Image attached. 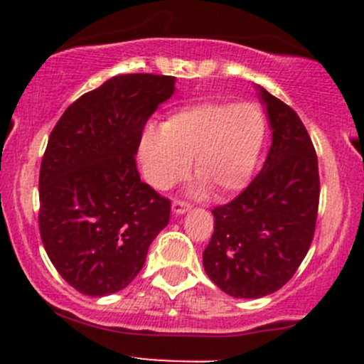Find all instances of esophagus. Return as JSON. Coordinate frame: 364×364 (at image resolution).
<instances>
[{"mask_svg": "<svg viewBox=\"0 0 364 364\" xmlns=\"http://www.w3.org/2000/svg\"><path fill=\"white\" fill-rule=\"evenodd\" d=\"M172 211H174V215H185L190 211V205L183 200H172Z\"/></svg>", "mask_w": 364, "mask_h": 364, "instance_id": "34e87169", "label": "esophagus"}]
</instances>
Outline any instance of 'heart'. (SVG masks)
Segmentation results:
<instances>
[{
    "mask_svg": "<svg viewBox=\"0 0 364 364\" xmlns=\"http://www.w3.org/2000/svg\"><path fill=\"white\" fill-rule=\"evenodd\" d=\"M266 116L252 102L205 100L172 111L161 127L149 124L139 141V160L146 179L167 190L190 171L200 179L192 193L213 188L230 196L250 181L266 141Z\"/></svg>",
    "mask_w": 364,
    "mask_h": 364,
    "instance_id": "obj_1",
    "label": "heart"
}]
</instances>
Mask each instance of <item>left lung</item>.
I'll use <instances>...</instances> for the list:
<instances>
[{
  "mask_svg": "<svg viewBox=\"0 0 364 364\" xmlns=\"http://www.w3.org/2000/svg\"><path fill=\"white\" fill-rule=\"evenodd\" d=\"M271 148L262 171L232 203L213 209L215 230L203 253L213 284L257 299L284 287L303 262L315 230L318 164L299 116L257 84Z\"/></svg>",
  "mask_w": 364,
  "mask_h": 364,
  "instance_id": "left-lung-1",
  "label": "left lung"
}]
</instances>
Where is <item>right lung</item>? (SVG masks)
I'll list each match as a JSON object with an SVG mask.
<instances>
[{"label": "right lung", "instance_id": "right-lung-1", "mask_svg": "<svg viewBox=\"0 0 364 364\" xmlns=\"http://www.w3.org/2000/svg\"><path fill=\"white\" fill-rule=\"evenodd\" d=\"M176 79L127 73L105 80L63 112L40 165V236L75 291L114 294L142 269L171 218V200L141 181L142 130L176 91Z\"/></svg>", "mask_w": 364, "mask_h": 364}]
</instances>
